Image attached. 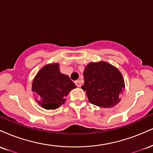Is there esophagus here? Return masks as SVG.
<instances>
[{
    "label": "esophagus",
    "mask_w": 153,
    "mask_h": 153,
    "mask_svg": "<svg viewBox=\"0 0 153 153\" xmlns=\"http://www.w3.org/2000/svg\"><path fill=\"white\" fill-rule=\"evenodd\" d=\"M75 85H76L77 87H80V86H81V83H80V80H75Z\"/></svg>",
    "instance_id": "esophagus-1"
}]
</instances>
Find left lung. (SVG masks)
<instances>
[{"mask_svg":"<svg viewBox=\"0 0 153 153\" xmlns=\"http://www.w3.org/2000/svg\"><path fill=\"white\" fill-rule=\"evenodd\" d=\"M84 85L89 102L102 108L116 106L119 95L125 88L120 71L109 63L90 62L83 72Z\"/></svg>","mask_w":153,"mask_h":153,"instance_id":"8db88e82","label":"left lung"}]
</instances>
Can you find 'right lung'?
<instances>
[{"instance_id": "1", "label": "right lung", "mask_w": 153, "mask_h": 153, "mask_svg": "<svg viewBox=\"0 0 153 153\" xmlns=\"http://www.w3.org/2000/svg\"><path fill=\"white\" fill-rule=\"evenodd\" d=\"M58 63L44 66L33 80L32 91L36 93L38 104L46 109H55L65 102L69 92L76 88L69 76L59 71Z\"/></svg>"}]
</instances>
